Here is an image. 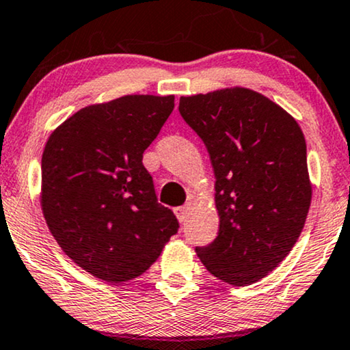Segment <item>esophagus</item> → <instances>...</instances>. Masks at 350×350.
<instances>
[{
	"instance_id": "1",
	"label": "esophagus",
	"mask_w": 350,
	"mask_h": 350,
	"mask_svg": "<svg viewBox=\"0 0 350 350\" xmlns=\"http://www.w3.org/2000/svg\"><path fill=\"white\" fill-rule=\"evenodd\" d=\"M176 219H178L180 221H185L186 217H188V212H189V206L188 204H185V206H180V207H175L174 208Z\"/></svg>"
}]
</instances>
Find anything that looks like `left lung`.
Returning <instances> with one entry per match:
<instances>
[{
	"label": "left lung",
	"mask_w": 350,
	"mask_h": 350,
	"mask_svg": "<svg viewBox=\"0 0 350 350\" xmlns=\"http://www.w3.org/2000/svg\"><path fill=\"white\" fill-rule=\"evenodd\" d=\"M178 111L206 144L215 174L219 234L198 246V256L225 283H256L294 247L310 207L301 126L264 94L239 86L181 96Z\"/></svg>",
	"instance_id": "8db88e82"
}]
</instances>
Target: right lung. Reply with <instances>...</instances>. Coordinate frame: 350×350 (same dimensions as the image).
Listing matches in <instances>:
<instances>
[{"instance_id":"add662e5","label":"right lung","mask_w":350,"mask_h":350,"mask_svg":"<svg viewBox=\"0 0 350 350\" xmlns=\"http://www.w3.org/2000/svg\"><path fill=\"white\" fill-rule=\"evenodd\" d=\"M175 96L129 94L80 109L48 138L42 157V208L59 246L109 283L144 273L180 225L157 202L143 152L161 131Z\"/></svg>"}]
</instances>
